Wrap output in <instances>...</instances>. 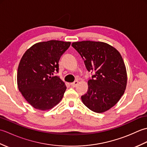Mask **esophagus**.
Returning <instances> with one entry per match:
<instances>
[{"mask_svg": "<svg viewBox=\"0 0 147 147\" xmlns=\"http://www.w3.org/2000/svg\"><path fill=\"white\" fill-rule=\"evenodd\" d=\"M78 81H74L73 83H71V86L73 87H75L78 85Z\"/></svg>", "mask_w": 147, "mask_h": 147, "instance_id": "obj_1", "label": "esophagus"}]
</instances>
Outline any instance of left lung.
<instances>
[{"label": "left lung", "mask_w": 147, "mask_h": 147, "mask_svg": "<svg viewBox=\"0 0 147 147\" xmlns=\"http://www.w3.org/2000/svg\"><path fill=\"white\" fill-rule=\"evenodd\" d=\"M72 47L83 59L87 70L95 72L88 82L87 93L82 96L83 103L96 113L108 111L126 90V69L121 55L113 47L102 42H77Z\"/></svg>", "instance_id": "obj_1"}]
</instances>
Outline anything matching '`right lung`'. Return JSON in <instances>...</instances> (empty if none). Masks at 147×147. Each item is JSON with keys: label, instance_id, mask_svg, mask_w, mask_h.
Here are the masks:
<instances>
[{"label": "right lung", "instance_id": "1", "mask_svg": "<svg viewBox=\"0 0 147 147\" xmlns=\"http://www.w3.org/2000/svg\"><path fill=\"white\" fill-rule=\"evenodd\" d=\"M71 42L50 40L35 43L22 57L18 69L19 90L34 108L47 111L58 104L66 90L55 73Z\"/></svg>", "mask_w": 147, "mask_h": 147}]
</instances>
